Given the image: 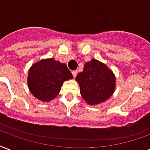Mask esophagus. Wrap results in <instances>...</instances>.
Here are the masks:
<instances>
[{
  "mask_svg": "<svg viewBox=\"0 0 150 150\" xmlns=\"http://www.w3.org/2000/svg\"><path fill=\"white\" fill-rule=\"evenodd\" d=\"M77 74H78V71L75 70V71H72V75H73V76H74V78L76 77Z\"/></svg>",
  "mask_w": 150,
  "mask_h": 150,
  "instance_id": "obj_1",
  "label": "esophagus"
}]
</instances>
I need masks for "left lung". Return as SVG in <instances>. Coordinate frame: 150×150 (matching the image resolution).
Returning <instances> with one entry per match:
<instances>
[{
  "label": "left lung",
  "mask_w": 150,
  "mask_h": 150,
  "mask_svg": "<svg viewBox=\"0 0 150 150\" xmlns=\"http://www.w3.org/2000/svg\"><path fill=\"white\" fill-rule=\"evenodd\" d=\"M82 98L90 105L105 101L116 89V76L104 63L92 59L84 65L82 72L75 78Z\"/></svg>",
  "instance_id": "left-lung-1"
}]
</instances>
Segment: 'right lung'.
Wrapping results in <instances>:
<instances>
[{
    "mask_svg": "<svg viewBox=\"0 0 150 150\" xmlns=\"http://www.w3.org/2000/svg\"><path fill=\"white\" fill-rule=\"evenodd\" d=\"M73 79V75L64 63L53 58L42 59L30 67L27 85L30 93L43 102L53 100L65 81Z\"/></svg>",
    "mask_w": 150,
    "mask_h": 150,
    "instance_id": "1",
    "label": "right lung"
}]
</instances>
